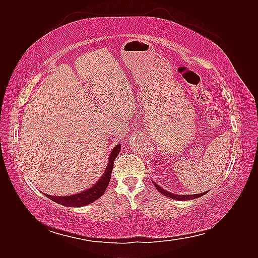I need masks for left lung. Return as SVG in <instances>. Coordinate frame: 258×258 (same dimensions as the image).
<instances>
[{
	"instance_id": "1",
	"label": "left lung",
	"mask_w": 258,
	"mask_h": 258,
	"mask_svg": "<svg viewBox=\"0 0 258 258\" xmlns=\"http://www.w3.org/2000/svg\"><path fill=\"white\" fill-rule=\"evenodd\" d=\"M154 183V185H155V187L156 188L158 189V191L160 192V194H162V195H165V196H167V197H169V198H172V199H175V200H190V199H195V198H198V197H201V196H204V195L207 192H201V194H196V195H175V194H171V192H169V191H167L166 189H163V188H161L160 186H158L157 184H156L155 182H153Z\"/></svg>"
}]
</instances>
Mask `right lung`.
Returning a JSON list of instances; mask_svg holds the SVG:
<instances>
[{
	"mask_svg": "<svg viewBox=\"0 0 258 258\" xmlns=\"http://www.w3.org/2000/svg\"><path fill=\"white\" fill-rule=\"evenodd\" d=\"M119 151H120V145L118 144L114 147V150L110 155V160H108L107 167L105 169V172L103 173L102 177H101L99 181L91 187V188L80 194L72 195V196L57 197V196H50V195H46V194L45 196L48 197L50 200L57 202L59 205H63L67 207H83V206H87L91 204L93 201H96L104 194L106 187L108 186V183H110L114 161H115V158L117 157V155L119 154Z\"/></svg>",
	"mask_w": 258,
	"mask_h": 258,
	"instance_id": "1",
	"label": "right lung"
}]
</instances>
